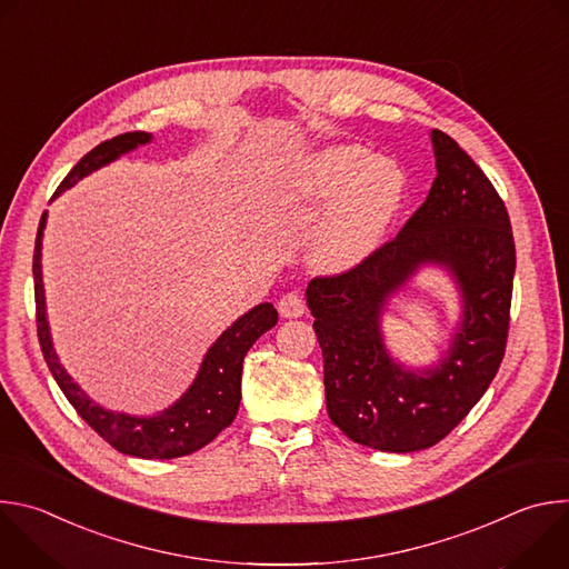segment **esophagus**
Segmentation results:
<instances>
[{
	"mask_svg": "<svg viewBox=\"0 0 569 569\" xmlns=\"http://www.w3.org/2000/svg\"><path fill=\"white\" fill-rule=\"evenodd\" d=\"M277 308H279L281 317L295 319V317H301V315H303L306 303H303V299H301L297 292H288V295H283V297L279 299Z\"/></svg>",
	"mask_w": 569,
	"mask_h": 569,
	"instance_id": "esophagus-1",
	"label": "esophagus"
}]
</instances>
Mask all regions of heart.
<instances>
[{
	"label": "heart",
	"mask_w": 569,
	"mask_h": 569,
	"mask_svg": "<svg viewBox=\"0 0 569 569\" xmlns=\"http://www.w3.org/2000/svg\"><path fill=\"white\" fill-rule=\"evenodd\" d=\"M301 191L333 196L308 233V259L319 270H349L362 263L387 231L405 180L391 159L371 157L356 143L321 148L301 169Z\"/></svg>",
	"instance_id": "1"
}]
</instances>
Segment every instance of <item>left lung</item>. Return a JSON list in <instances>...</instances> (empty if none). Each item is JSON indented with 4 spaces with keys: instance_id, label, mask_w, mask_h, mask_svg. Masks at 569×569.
Segmentation results:
<instances>
[{
    "instance_id": "8db88e82",
    "label": "left lung",
    "mask_w": 569,
    "mask_h": 569,
    "mask_svg": "<svg viewBox=\"0 0 569 569\" xmlns=\"http://www.w3.org/2000/svg\"><path fill=\"white\" fill-rule=\"evenodd\" d=\"M430 137L437 178L426 202L360 266L306 288L329 417L351 441L382 452L426 450L450 435L496 378L509 336L516 246L507 207L452 137ZM426 264L453 274L465 310L442 360L412 370L386 351L379 319Z\"/></svg>"
}]
</instances>
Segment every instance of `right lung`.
Wrapping results in <instances>:
<instances>
[{
  "label": "right lung",
  "mask_w": 569,
  "mask_h": 569,
  "mask_svg": "<svg viewBox=\"0 0 569 569\" xmlns=\"http://www.w3.org/2000/svg\"><path fill=\"white\" fill-rule=\"evenodd\" d=\"M152 139L148 132H126L117 134L97 148H92L60 182L56 196L71 189L78 180H83L92 171L110 164L123 152L134 150ZM53 196V198H56ZM47 224V211L40 218L36 252H33V279H36V321L38 340L42 356L58 387L99 437H103L112 448L123 455L141 459H176L191 455L207 443H211L231 421L236 419L240 405V373L250 347L270 331L279 315L272 303H259L250 312L238 317L231 327L211 345L200 371L191 387L176 400L171 408L161 410L154 417H130L123 412H110L97 405L60 365L47 321L44 286H42V231Z\"/></svg>",
  "instance_id": "add662e5"
}]
</instances>
